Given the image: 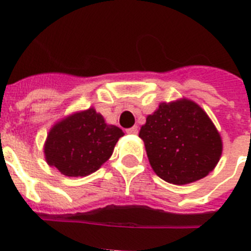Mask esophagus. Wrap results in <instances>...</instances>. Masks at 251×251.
I'll list each match as a JSON object with an SVG mask.
<instances>
[{"label": "esophagus", "instance_id": "34e87169", "mask_svg": "<svg viewBox=\"0 0 251 251\" xmlns=\"http://www.w3.org/2000/svg\"><path fill=\"white\" fill-rule=\"evenodd\" d=\"M126 132H127L128 134H133V136H136L137 133H138V127H137V126H134V127H132V128H128Z\"/></svg>", "mask_w": 251, "mask_h": 251}]
</instances>
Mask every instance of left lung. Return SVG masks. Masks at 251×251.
Returning a JSON list of instances; mask_svg holds the SVG:
<instances>
[{"instance_id": "obj_1", "label": "left lung", "mask_w": 251, "mask_h": 251, "mask_svg": "<svg viewBox=\"0 0 251 251\" xmlns=\"http://www.w3.org/2000/svg\"><path fill=\"white\" fill-rule=\"evenodd\" d=\"M139 137L145 142L153 171L174 185L207 176L223 151L221 137L211 119L187 99L159 104L147 117Z\"/></svg>"}]
</instances>
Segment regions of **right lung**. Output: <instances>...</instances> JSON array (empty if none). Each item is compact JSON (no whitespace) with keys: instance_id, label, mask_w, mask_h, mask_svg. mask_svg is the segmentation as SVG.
<instances>
[{"instance_id":"right-lung-1","label":"right lung","mask_w":251,"mask_h":251,"mask_svg":"<svg viewBox=\"0 0 251 251\" xmlns=\"http://www.w3.org/2000/svg\"><path fill=\"white\" fill-rule=\"evenodd\" d=\"M123 134L121 128L108 126L93 108L75 113L49 132L46 161L65 176H88L109 159Z\"/></svg>"}]
</instances>
